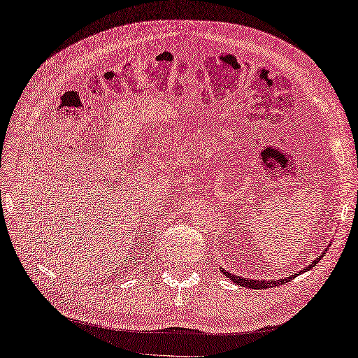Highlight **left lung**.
Here are the masks:
<instances>
[{"label":"left lung","mask_w":358,"mask_h":358,"mask_svg":"<svg viewBox=\"0 0 358 358\" xmlns=\"http://www.w3.org/2000/svg\"><path fill=\"white\" fill-rule=\"evenodd\" d=\"M325 255V250L322 252V255L320 257H317L315 261H313V263L310 264V266H307L305 267L303 270H301V272H298V273H293V275H290V276H287V278H282V280H276V281H266V280H250V278H241V276H237V275H234V273H229V272H226L224 268H222V273L224 275V276H228L231 281H234L235 284L237 285H241V287H248V289H255V290H261V289H270V287H276V285H280V284H285V282H289V281H292L294 276H298V275H301L302 272H308L310 268H313L315 267L319 261L322 259V257Z\"/></svg>","instance_id":"obj_1"}]
</instances>
